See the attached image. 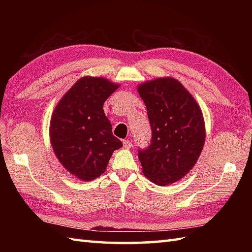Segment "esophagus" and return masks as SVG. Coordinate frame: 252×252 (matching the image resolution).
Listing matches in <instances>:
<instances>
[{
	"instance_id": "esophagus-1",
	"label": "esophagus",
	"mask_w": 252,
	"mask_h": 252,
	"mask_svg": "<svg viewBox=\"0 0 252 252\" xmlns=\"http://www.w3.org/2000/svg\"><path fill=\"white\" fill-rule=\"evenodd\" d=\"M123 146H125L126 148H131L132 146H133V144H132V142L131 141H129V140H123Z\"/></svg>"
}]
</instances>
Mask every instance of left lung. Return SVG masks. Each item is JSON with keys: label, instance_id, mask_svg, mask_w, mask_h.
<instances>
[{"label": "left lung", "instance_id": "obj_1", "mask_svg": "<svg viewBox=\"0 0 252 252\" xmlns=\"http://www.w3.org/2000/svg\"><path fill=\"white\" fill-rule=\"evenodd\" d=\"M146 105L152 141L138 149L143 173L164 186L178 182L196 164L206 140L199 105L174 78H158L137 87Z\"/></svg>", "mask_w": 252, "mask_h": 252}]
</instances>
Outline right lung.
Masks as SVG:
<instances>
[{
	"label": "right lung",
	"instance_id": "obj_1",
	"mask_svg": "<svg viewBox=\"0 0 252 252\" xmlns=\"http://www.w3.org/2000/svg\"><path fill=\"white\" fill-rule=\"evenodd\" d=\"M119 88L105 78L83 77L63 96L53 111L51 144L67 171L82 181L103 174L122 142L112 135L104 103Z\"/></svg>",
	"mask_w": 252,
	"mask_h": 252
}]
</instances>
